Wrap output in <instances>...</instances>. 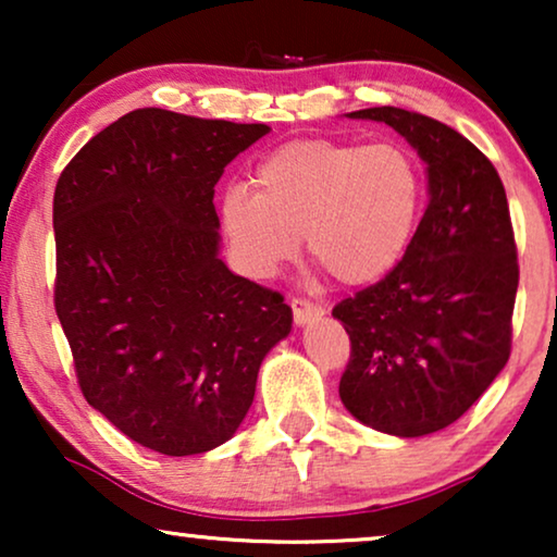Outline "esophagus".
Segmentation results:
<instances>
[{"label":"esophagus","instance_id":"obj_1","mask_svg":"<svg viewBox=\"0 0 557 557\" xmlns=\"http://www.w3.org/2000/svg\"><path fill=\"white\" fill-rule=\"evenodd\" d=\"M292 311H294V322L299 326L314 322V319L324 314V309L319 307V304L309 301V299H301V296H294V299H292Z\"/></svg>","mask_w":557,"mask_h":557}]
</instances>
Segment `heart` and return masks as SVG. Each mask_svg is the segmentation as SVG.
Listing matches in <instances>:
<instances>
[{"label": "heart", "mask_w": 557, "mask_h": 557, "mask_svg": "<svg viewBox=\"0 0 557 557\" xmlns=\"http://www.w3.org/2000/svg\"><path fill=\"white\" fill-rule=\"evenodd\" d=\"M423 205V166L403 144L301 139L261 159L253 189H227L220 225L250 276L278 273L304 235L317 269L360 288L406 256Z\"/></svg>", "instance_id": "b5f03b06"}]
</instances>
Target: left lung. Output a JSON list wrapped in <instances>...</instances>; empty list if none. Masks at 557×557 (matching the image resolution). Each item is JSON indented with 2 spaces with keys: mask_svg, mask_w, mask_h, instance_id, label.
<instances>
[{
  "mask_svg": "<svg viewBox=\"0 0 557 557\" xmlns=\"http://www.w3.org/2000/svg\"><path fill=\"white\" fill-rule=\"evenodd\" d=\"M429 164V208L398 265L332 309L349 334L339 398L357 421L393 436L436 433L467 413L512 352L520 265L497 170L423 113L377 106Z\"/></svg>",
  "mask_w": 557,
  "mask_h": 557,
  "instance_id": "left-lung-1",
  "label": "left lung"
}]
</instances>
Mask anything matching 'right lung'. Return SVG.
Wrapping results in <instances>:
<instances>
[{
	"mask_svg": "<svg viewBox=\"0 0 557 557\" xmlns=\"http://www.w3.org/2000/svg\"><path fill=\"white\" fill-rule=\"evenodd\" d=\"M263 134L265 124L136 109L55 185V311L81 393L151 451L225 444L265 352L292 332L284 296L218 258L215 185Z\"/></svg>",
	"mask_w": 557,
	"mask_h": 557,
	"instance_id": "add662e5",
	"label": "right lung"
}]
</instances>
